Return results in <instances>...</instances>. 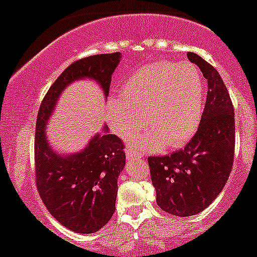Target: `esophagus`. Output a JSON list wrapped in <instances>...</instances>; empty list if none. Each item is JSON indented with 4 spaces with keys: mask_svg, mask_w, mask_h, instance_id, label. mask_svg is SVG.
<instances>
[{
    "mask_svg": "<svg viewBox=\"0 0 257 257\" xmlns=\"http://www.w3.org/2000/svg\"><path fill=\"white\" fill-rule=\"evenodd\" d=\"M125 156L128 161H132V159H139L143 157V153L135 151V150H133L132 147H128V149L125 150Z\"/></svg>",
    "mask_w": 257,
    "mask_h": 257,
    "instance_id": "34e87169",
    "label": "esophagus"
}]
</instances>
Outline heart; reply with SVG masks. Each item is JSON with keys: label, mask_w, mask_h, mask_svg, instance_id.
<instances>
[{"label": "heart", "mask_w": 257, "mask_h": 257, "mask_svg": "<svg viewBox=\"0 0 257 257\" xmlns=\"http://www.w3.org/2000/svg\"><path fill=\"white\" fill-rule=\"evenodd\" d=\"M204 102V82L190 63L158 60L129 75L122 95L107 101L108 124L117 135L128 138L146 124L150 131L133 138L149 151L184 146L198 128Z\"/></svg>", "instance_id": "b5f03b06"}]
</instances>
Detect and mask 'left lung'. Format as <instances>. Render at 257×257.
Segmentation results:
<instances>
[{"instance_id":"obj_1","label":"left lung","mask_w":257,"mask_h":257,"mask_svg":"<svg viewBox=\"0 0 257 257\" xmlns=\"http://www.w3.org/2000/svg\"><path fill=\"white\" fill-rule=\"evenodd\" d=\"M208 81L198 131L185 149L147 158L157 203L175 216L204 210L225 187L234 159V108L220 73L196 53H187Z\"/></svg>"}]
</instances>
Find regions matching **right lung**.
I'll use <instances>...</instances> for the list:
<instances>
[{
    "label": "right lung",
    "instance_id": "add662e5",
    "mask_svg": "<svg viewBox=\"0 0 257 257\" xmlns=\"http://www.w3.org/2000/svg\"><path fill=\"white\" fill-rule=\"evenodd\" d=\"M120 54H96L75 61L52 84L41 102L35 134V175L41 199L55 220L77 233H94L116 210L117 179L125 166L124 144L104 129L82 152L63 156L49 147L46 124L59 95L76 79L89 77L108 95Z\"/></svg>",
    "mask_w": 257,
    "mask_h": 257
}]
</instances>
